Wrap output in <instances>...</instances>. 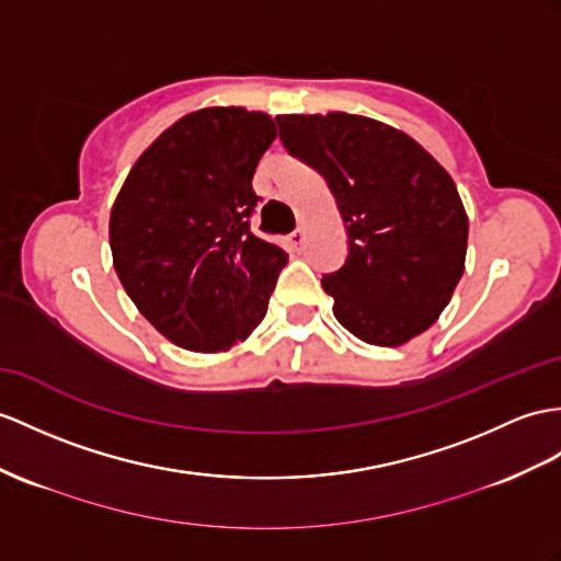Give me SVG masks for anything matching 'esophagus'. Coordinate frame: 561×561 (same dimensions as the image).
Here are the masks:
<instances>
[{
  "label": "esophagus",
  "mask_w": 561,
  "mask_h": 561,
  "mask_svg": "<svg viewBox=\"0 0 561 561\" xmlns=\"http://www.w3.org/2000/svg\"><path fill=\"white\" fill-rule=\"evenodd\" d=\"M288 240H290L293 248H302V244H305V228H297V230H293Z\"/></svg>",
  "instance_id": "obj_1"
}]
</instances>
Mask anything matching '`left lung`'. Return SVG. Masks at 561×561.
<instances>
[{
    "instance_id": "obj_1",
    "label": "left lung",
    "mask_w": 561,
    "mask_h": 561,
    "mask_svg": "<svg viewBox=\"0 0 561 561\" xmlns=\"http://www.w3.org/2000/svg\"><path fill=\"white\" fill-rule=\"evenodd\" d=\"M276 121L290 154L325 178L347 230L345 266L321 280L335 319L368 345L409 343L438 321L467 262L469 216L453 175L383 121L345 112Z\"/></svg>"
}]
</instances>
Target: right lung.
Returning <instances> with one entry per match:
<instances>
[{"label": "right lung", "instance_id": "obj_1", "mask_svg": "<svg viewBox=\"0 0 561 561\" xmlns=\"http://www.w3.org/2000/svg\"><path fill=\"white\" fill-rule=\"evenodd\" d=\"M273 140L276 121L264 112L204 106L163 130L118 190L108 216L116 276L178 347L228 352L266 317L288 254L248 218Z\"/></svg>", "mask_w": 561, "mask_h": 561}]
</instances>
